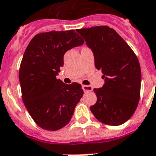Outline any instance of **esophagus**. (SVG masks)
<instances>
[{"label":"esophagus","mask_w":156,"mask_h":156,"mask_svg":"<svg viewBox=\"0 0 156 156\" xmlns=\"http://www.w3.org/2000/svg\"><path fill=\"white\" fill-rule=\"evenodd\" d=\"M83 89L84 93H87V92H92L93 91V87L91 86H87V85H83Z\"/></svg>","instance_id":"34e87169"}]
</instances>
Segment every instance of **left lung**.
Listing matches in <instances>:
<instances>
[{"label": "left lung", "mask_w": 156, "mask_h": 156, "mask_svg": "<svg viewBox=\"0 0 156 156\" xmlns=\"http://www.w3.org/2000/svg\"><path fill=\"white\" fill-rule=\"evenodd\" d=\"M77 32L92 49L95 67L105 79L101 88L93 90L98 99L90 110L106 125H122L133 115L140 100L141 72L136 55L108 26L79 29Z\"/></svg>", "instance_id": "left-lung-1"}]
</instances>
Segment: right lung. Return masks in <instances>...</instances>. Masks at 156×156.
<instances>
[{"label":"right lung","instance_id":"1","mask_svg":"<svg viewBox=\"0 0 156 156\" xmlns=\"http://www.w3.org/2000/svg\"><path fill=\"white\" fill-rule=\"evenodd\" d=\"M84 40L73 30L36 34L25 49L19 71L22 99L37 125L57 131L70 122L83 95L78 83L65 84L56 78L68 50Z\"/></svg>","mask_w":156,"mask_h":156}]
</instances>
